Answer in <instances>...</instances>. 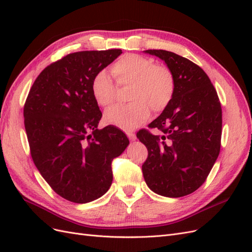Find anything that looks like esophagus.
I'll use <instances>...</instances> for the list:
<instances>
[{"mask_svg":"<svg viewBox=\"0 0 252 252\" xmlns=\"http://www.w3.org/2000/svg\"><path fill=\"white\" fill-rule=\"evenodd\" d=\"M127 136H128V139L130 140V141H135L136 140V135L134 133H132V132H128Z\"/></svg>","mask_w":252,"mask_h":252,"instance_id":"1","label":"esophagus"}]
</instances>
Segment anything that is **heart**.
I'll use <instances>...</instances> for the list:
<instances>
[{
  "mask_svg": "<svg viewBox=\"0 0 252 252\" xmlns=\"http://www.w3.org/2000/svg\"><path fill=\"white\" fill-rule=\"evenodd\" d=\"M119 86H130L125 106H113L106 110L105 122L124 131H132L150 117V108L159 112L172 100L175 82L169 68L155 65L154 60L139 55L121 57L111 67ZM91 94L101 107L112 104L117 87L105 70L95 73L91 81Z\"/></svg>",
  "mask_w": 252,
  "mask_h": 252,
  "instance_id": "heart-1",
  "label": "heart"
}]
</instances>
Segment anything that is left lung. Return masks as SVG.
Listing matches in <instances>:
<instances>
[{"instance_id":"1","label":"left lung","mask_w":252,"mask_h":252,"mask_svg":"<svg viewBox=\"0 0 252 252\" xmlns=\"http://www.w3.org/2000/svg\"><path fill=\"white\" fill-rule=\"evenodd\" d=\"M173 73L172 100L149 124L163 135L142 129L136 136L147 147L142 166L152 191L167 197L192 193L207 179L220 154L222 108L217 91L200 66L177 53L149 49Z\"/></svg>"}]
</instances>
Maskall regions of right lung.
<instances>
[{
    "mask_svg": "<svg viewBox=\"0 0 252 252\" xmlns=\"http://www.w3.org/2000/svg\"><path fill=\"white\" fill-rule=\"evenodd\" d=\"M121 49L80 51L50 64L39 74L24 106V124L33 163L64 199L85 204L108 191L111 162L129 145L113 126L97 129L102 112L91 81Z\"/></svg>",
    "mask_w": 252,
    "mask_h": 252,
    "instance_id": "add662e5",
    "label": "right lung"
}]
</instances>
